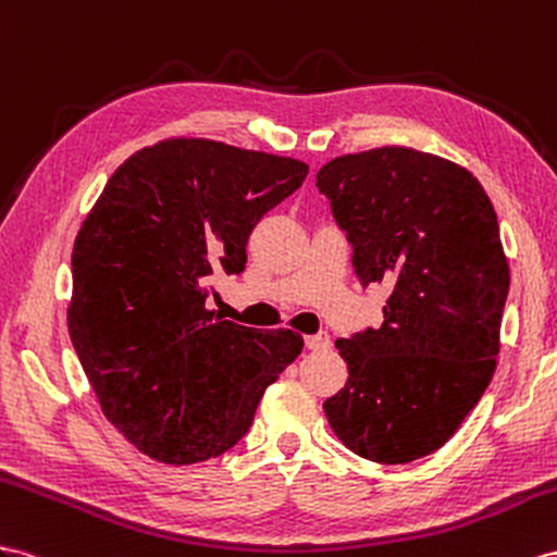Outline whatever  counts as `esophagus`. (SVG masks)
<instances>
[{
    "mask_svg": "<svg viewBox=\"0 0 557 557\" xmlns=\"http://www.w3.org/2000/svg\"><path fill=\"white\" fill-rule=\"evenodd\" d=\"M332 346V338L326 332H320L315 336H306V348L308 350H326Z\"/></svg>",
    "mask_w": 557,
    "mask_h": 557,
    "instance_id": "esophagus-1",
    "label": "esophagus"
}]
</instances>
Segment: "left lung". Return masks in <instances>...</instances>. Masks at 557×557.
<instances>
[{
  "label": "left lung",
  "mask_w": 557,
  "mask_h": 557,
  "mask_svg": "<svg viewBox=\"0 0 557 557\" xmlns=\"http://www.w3.org/2000/svg\"><path fill=\"white\" fill-rule=\"evenodd\" d=\"M318 188L364 287L393 284L379 330L336 341L348 381L324 400L326 421L362 459L417 461L494 376L510 284L496 211L466 166L403 146L336 157Z\"/></svg>",
  "instance_id": "1"
}]
</instances>
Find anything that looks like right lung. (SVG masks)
I'll return each mask as SVG.
<instances>
[{
  "instance_id": "1",
  "label": "right lung",
  "mask_w": 557,
  "mask_h": 557,
  "mask_svg": "<svg viewBox=\"0 0 557 557\" xmlns=\"http://www.w3.org/2000/svg\"><path fill=\"white\" fill-rule=\"evenodd\" d=\"M308 164L209 138H166L110 176L73 249L67 330L106 419L154 461L221 456L304 350L207 308L209 275L242 273L249 235Z\"/></svg>"
}]
</instances>
